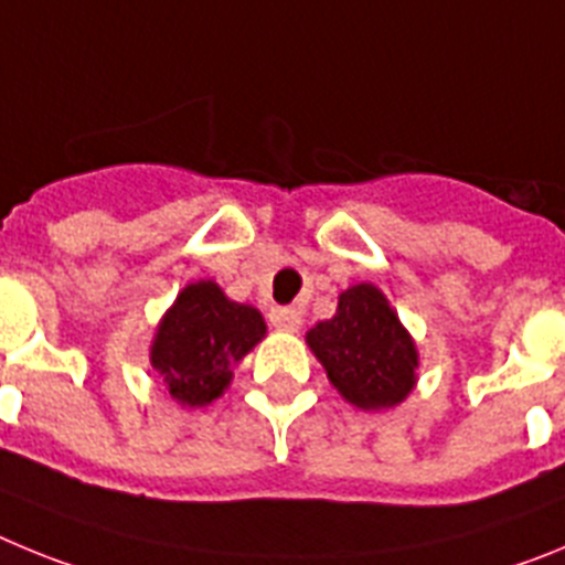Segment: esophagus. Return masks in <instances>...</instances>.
Listing matches in <instances>:
<instances>
[{
    "label": "esophagus",
    "instance_id": "obj_1",
    "mask_svg": "<svg viewBox=\"0 0 565 565\" xmlns=\"http://www.w3.org/2000/svg\"><path fill=\"white\" fill-rule=\"evenodd\" d=\"M268 319H271V326L279 328V331H299L302 322H306L299 308H271Z\"/></svg>",
    "mask_w": 565,
    "mask_h": 565
}]
</instances>
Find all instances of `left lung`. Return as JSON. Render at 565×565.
Wrapping results in <instances>:
<instances>
[{
  "instance_id": "left-lung-1",
  "label": "left lung",
  "mask_w": 565,
  "mask_h": 565,
  "mask_svg": "<svg viewBox=\"0 0 565 565\" xmlns=\"http://www.w3.org/2000/svg\"><path fill=\"white\" fill-rule=\"evenodd\" d=\"M306 342L339 396L359 411L396 407L416 387V342L371 282L339 294L337 313L317 322Z\"/></svg>"
}]
</instances>
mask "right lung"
<instances>
[{
	"label": "right lung",
	"mask_w": 565,
	"mask_h": 565,
	"mask_svg": "<svg viewBox=\"0 0 565 565\" xmlns=\"http://www.w3.org/2000/svg\"><path fill=\"white\" fill-rule=\"evenodd\" d=\"M266 337L263 313L232 302L212 279L183 288L154 331L149 362L183 407H206L232 382L234 364Z\"/></svg>",
	"instance_id": "add662e5"
}]
</instances>
